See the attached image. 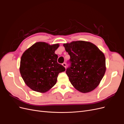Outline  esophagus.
<instances>
[{"instance_id": "1", "label": "esophagus", "mask_w": 124, "mask_h": 124, "mask_svg": "<svg viewBox=\"0 0 124 124\" xmlns=\"http://www.w3.org/2000/svg\"><path fill=\"white\" fill-rule=\"evenodd\" d=\"M62 66H64L65 67H66V63L65 62H63V63H62Z\"/></svg>"}]
</instances>
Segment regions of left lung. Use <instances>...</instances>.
<instances>
[{"label":"left lung","instance_id":"obj_1","mask_svg":"<svg viewBox=\"0 0 124 124\" xmlns=\"http://www.w3.org/2000/svg\"><path fill=\"white\" fill-rule=\"evenodd\" d=\"M63 46L70 56L71 66L66 72L71 84L82 93L93 91L99 84L106 72L104 54L88 41H72Z\"/></svg>","mask_w":124,"mask_h":124}]
</instances>
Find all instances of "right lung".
Returning <instances> with one entry per match:
<instances>
[{"label":"right lung","instance_id":"right-lung-1","mask_svg":"<svg viewBox=\"0 0 124 124\" xmlns=\"http://www.w3.org/2000/svg\"><path fill=\"white\" fill-rule=\"evenodd\" d=\"M58 44L49 45L38 42L26 50L21 59V76L28 87L39 93H45L55 85L60 72L65 67L57 63L55 51Z\"/></svg>","mask_w":124,"mask_h":124}]
</instances>
